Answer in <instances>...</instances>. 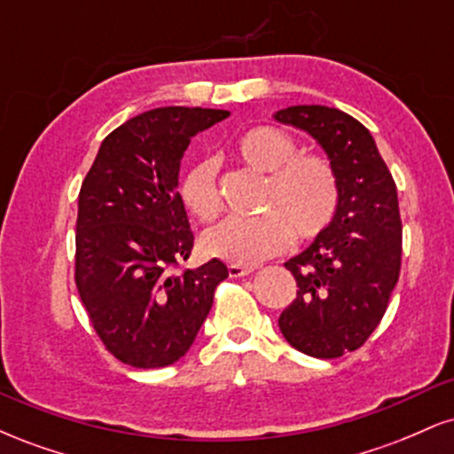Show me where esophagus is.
<instances>
[{
    "label": "esophagus",
    "instance_id": "obj_1",
    "mask_svg": "<svg viewBox=\"0 0 454 454\" xmlns=\"http://www.w3.org/2000/svg\"><path fill=\"white\" fill-rule=\"evenodd\" d=\"M254 269L256 267H245V264H228V273H231V278H245V275L254 273Z\"/></svg>",
    "mask_w": 454,
    "mask_h": 454
}]
</instances>
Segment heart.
I'll use <instances>...</instances> for the list:
<instances>
[{"instance_id":"1","label":"heart","mask_w":454,"mask_h":454,"mask_svg":"<svg viewBox=\"0 0 454 454\" xmlns=\"http://www.w3.org/2000/svg\"><path fill=\"white\" fill-rule=\"evenodd\" d=\"M245 166L267 175L260 211L254 220L231 217L202 237L207 256L234 264H256L275 256L290 239L311 241L333 222L340 202V181L331 161L322 155L299 153V145L284 129L256 126L234 143ZM181 200L198 220L220 215L215 160H200L181 181Z\"/></svg>"}]
</instances>
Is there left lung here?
<instances>
[{
    "mask_svg": "<svg viewBox=\"0 0 454 454\" xmlns=\"http://www.w3.org/2000/svg\"><path fill=\"white\" fill-rule=\"evenodd\" d=\"M273 119L309 134L340 181L333 222L286 262L299 290L281 311L279 331L307 356L337 358L361 348L376 331L397 286V185L372 132L340 108L288 106Z\"/></svg>",
    "mask_w": 454,
    "mask_h": 454,
    "instance_id": "1",
    "label": "left lung"
}]
</instances>
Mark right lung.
<instances>
[{
  "label": "right lung",
  "instance_id": "right-lung-1",
  "mask_svg": "<svg viewBox=\"0 0 454 454\" xmlns=\"http://www.w3.org/2000/svg\"><path fill=\"white\" fill-rule=\"evenodd\" d=\"M215 108L164 106L102 140L78 194L76 288L106 350L138 369L179 361L228 278L222 260L175 273L194 247L179 194L192 137L228 117Z\"/></svg>",
  "mask_w": 454,
  "mask_h": 454
}]
</instances>
